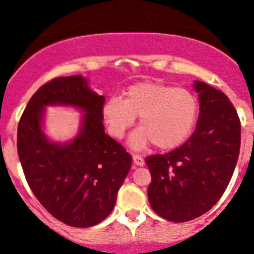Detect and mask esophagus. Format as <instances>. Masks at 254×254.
Wrapping results in <instances>:
<instances>
[{"mask_svg":"<svg viewBox=\"0 0 254 254\" xmlns=\"http://www.w3.org/2000/svg\"><path fill=\"white\" fill-rule=\"evenodd\" d=\"M133 164L135 166H143L144 165V159L140 155H138V154H133Z\"/></svg>","mask_w":254,"mask_h":254,"instance_id":"1","label":"esophagus"}]
</instances>
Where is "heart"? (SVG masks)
<instances>
[{
  "instance_id": "1",
  "label": "heart",
  "mask_w": 254,
  "mask_h": 254,
  "mask_svg": "<svg viewBox=\"0 0 254 254\" xmlns=\"http://www.w3.org/2000/svg\"><path fill=\"white\" fill-rule=\"evenodd\" d=\"M198 115V100L181 87L143 82L130 85L124 99L112 98L104 106L109 132L121 139L139 116V129L129 138L134 149L153 143L161 150L176 148L190 134Z\"/></svg>"
}]
</instances>
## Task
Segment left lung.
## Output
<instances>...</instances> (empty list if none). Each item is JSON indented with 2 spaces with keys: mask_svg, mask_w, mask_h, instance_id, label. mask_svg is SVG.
Returning <instances> with one entry per match:
<instances>
[{
  "mask_svg": "<svg viewBox=\"0 0 254 254\" xmlns=\"http://www.w3.org/2000/svg\"><path fill=\"white\" fill-rule=\"evenodd\" d=\"M199 116L190 139L166 154L146 156L153 210L174 223L193 220L224 194L240 154L241 122L229 98L195 80Z\"/></svg>",
  "mask_w": 254,
  "mask_h": 254,
  "instance_id": "obj_1",
  "label": "left lung"
}]
</instances>
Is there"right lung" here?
I'll use <instances>...</instances> for the list:
<instances>
[{
    "mask_svg": "<svg viewBox=\"0 0 254 254\" xmlns=\"http://www.w3.org/2000/svg\"><path fill=\"white\" fill-rule=\"evenodd\" d=\"M105 98L82 75L59 77L31 96L18 124L17 150L25 179L41 205L57 220L90 227L108 218L132 166V156L105 134ZM49 105L84 111L80 134L67 145L49 141L41 129Z\"/></svg>",
    "mask_w": 254,
    "mask_h": 254,
    "instance_id": "add662e5",
    "label": "right lung"
}]
</instances>
